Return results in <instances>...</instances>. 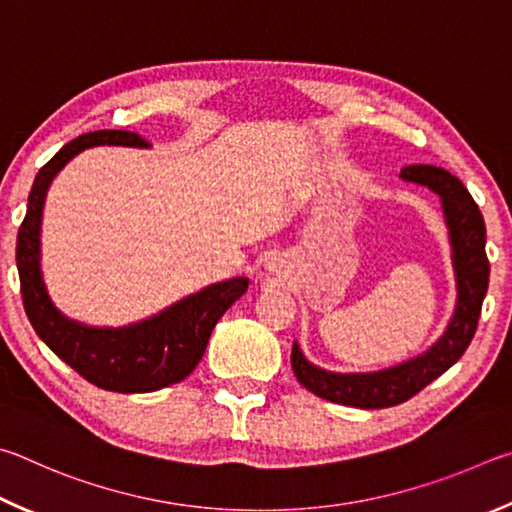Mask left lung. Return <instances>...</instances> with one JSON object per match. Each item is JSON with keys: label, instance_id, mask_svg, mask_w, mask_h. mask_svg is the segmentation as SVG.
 Masks as SVG:
<instances>
[{"label": "left lung", "instance_id": "left-lung-1", "mask_svg": "<svg viewBox=\"0 0 512 512\" xmlns=\"http://www.w3.org/2000/svg\"><path fill=\"white\" fill-rule=\"evenodd\" d=\"M405 182L432 188L441 197L445 224L450 229L452 265L456 276V308L443 337L427 353L375 373H333L310 364L299 344L292 346V371L315 396L337 405L360 409H384L416 396L438 375L461 360L477 333L481 303L488 292L490 263L486 256V224L468 188L443 168L405 166Z\"/></svg>", "mask_w": 512, "mask_h": 512}]
</instances>
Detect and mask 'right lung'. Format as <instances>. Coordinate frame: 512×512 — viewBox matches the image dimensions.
<instances>
[{
	"label": "right lung",
	"mask_w": 512,
	"mask_h": 512,
	"mask_svg": "<svg viewBox=\"0 0 512 512\" xmlns=\"http://www.w3.org/2000/svg\"><path fill=\"white\" fill-rule=\"evenodd\" d=\"M92 146L146 148L148 141L128 130L87 132L65 143L40 168L17 231L15 256L24 310L42 342L94 387L116 393L159 391L182 382L200 364L215 324L247 292L249 279L238 276L213 283L157 315L121 328L83 326L62 315L49 299L40 270L44 197L62 166Z\"/></svg>",
	"instance_id": "obj_1"
}]
</instances>
